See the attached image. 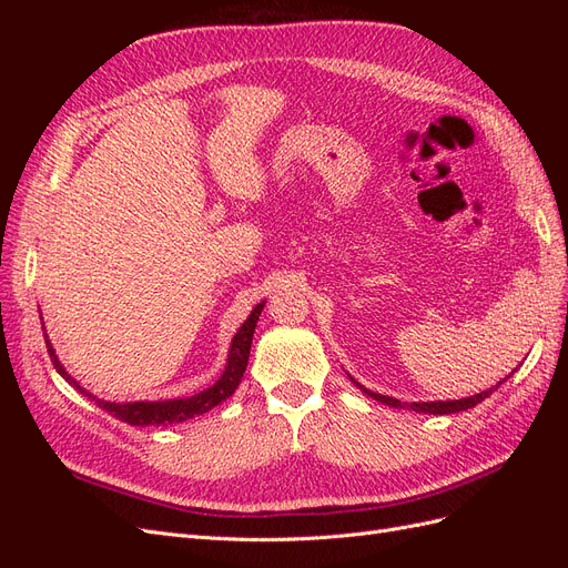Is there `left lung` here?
I'll return each mask as SVG.
<instances>
[{
    "label": "left lung",
    "mask_w": 568,
    "mask_h": 568,
    "mask_svg": "<svg viewBox=\"0 0 568 568\" xmlns=\"http://www.w3.org/2000/svg\"><path fill=\"white\" fill-rule=\"evenodd\" d=\"M353 384H357V382H353ZM500 384H503V382H500ZM500 384H497V386H500ZM497 386H495V388H497ZM357 388H363V386L357 384ZM495 388H488V390H484V393H476V395H471V398L448 400V403H443V400H438V403H400V400L388 398V395H382V393H372V390H367V388H363V390L369 395V398L379 400V403H384V405H388V407H405V409H412V412H424V415H453V412H464V409H469V407L478 405L480 400H486Z\"/></svg>",
    "instance_id": "obj_1"
}]
</instances>
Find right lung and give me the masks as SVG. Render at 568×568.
<instances>
[{"mask_svg": "<svg viewBox=\"0 0 568 568\" xmlns=\"http://www.w3.org/2000/svg\"><path fill=\"white\" fill-rule=\"evenodd\" d=\"M263 305L265 303H257L253 307V313L248 315V320L242 326H239V332L234 334L232 348H230L227 367H225V372H222V376L211 388H205V390H201L196 395H189V398L163 400V403H125V405H120V403L97 400V405L101 409H106L109 415H113L115 419L125 422L130 426H168V424H180V422H186V419H192L196 415H203V412L213 409L222 400H227L230 395L236 390V386L242 384V376H244L246 365H248L253 332H255L257 317H261ZM44 341H47V351H49V357H51V365L57 367V372L63 376L68 384L75 386L80 393H84L71 379V376H68V372L61 367L54 348L49 346V338H44ZM84 395H90V393H84Z\"/></svg>", "mask_w": 568, "mask_h": 568, "instance_id": "obj_1", "label": "right lung"}]
</instances>
